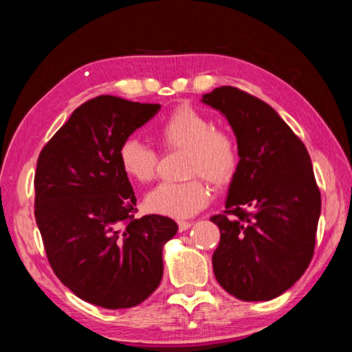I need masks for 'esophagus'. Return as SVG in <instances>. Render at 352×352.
Here are the masks:
<instances>
[{"label": "esophagus", "instance_id": "1", "mask_svg": "<svg viewBox=\"0 0 352 352\" xmlns=\"http://www.w3.org/2000/svg\"><path fill=\"white\" fill-rule=\"evenodd\" d=\"M190 225H192V223L186 222V220H180V222H178V231H180V233H182V231H186V230L190 228Z\"/></svg>", "mask_w": 352, "mask_h": 352}]
</instances>
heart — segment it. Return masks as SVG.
I'll list each match as a JSON object with an SVG mask.
<instances>
[{
	"instance_id": "b5f03b06",
	"label": "heart",
	"mask_w": 352,
	"mask_h": 352,
	"mask_svg": "<svg viewBox=\"0 0 352 352\" xmlns=\"http://www.w3.org/2000/svg\"><path fill=\"white\" fill-rule=\"evenodd\" d=\"M155 136L164 151L184 148V168L192 175L184 182H166L146 195V208L162 216L184 219L210 204L211 188L228 184L239 168V146L233 135L214 127L212 119L192 105H178L155 126ZM118 158L129 178L152 182L158 169V153L130 136L118 148Z\"/></svg>"
}]
</instances>
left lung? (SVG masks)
<instances>
[{
    "label": "left lung",
    "mask_w": 352,
    "mask_h": 352,
    "mask_svg": "<svg viewBox=\"0 0 352 352\" xmlns=\"http://www.w3.org/2000/svg\"><path fill=\"white\" fill-rule=\"evenodd\" d=\"M233 127L239 168L223 214L212 216L220 242L212 254L219 284L242 301H269L311 264L321 194L311 157L278 113L236 87L204 94Z\"/></svg>",
    "instance_id": "1"
}]
</instances>
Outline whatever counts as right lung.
I'll list each match as a JSON object with an SVG mask.
<instances>
[{"mask_svg": "<svg viewBox=\"0 0 352 352\" xmlns=\"http://www.w3.org/2000/svg\"><path fill=\"white\" fill-rule=\"evenodd\" d=\"M160 104L102 94L87 100L41 148L35 220L56 276L83 301L138 306L163 276V247L174 220L135 217L136 197L118 148L157 115Z\"/></svg>", "mask_w": 352, "mask_h": 352, "instance_id": "add662e5", "label": "right lung"}]
</instances>
